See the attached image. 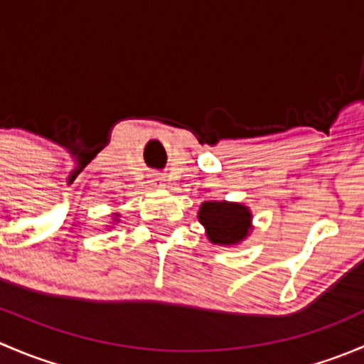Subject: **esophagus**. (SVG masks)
<instances>
[{"instance_id":"esophagus-1","label":"esophagus","mask_w":364,"mask_h":364,"mask_svg":"<svg viewBox=\"0 0 364 364\" xmlns=\"http://www.w3.org/2000/svg\"><path fill=\"white\" fill-rule=\"evenodd\" d=\"M153 185H155V186H165V179L161 178V176H155V178H153Z\"/></svg>"}]
</instances>
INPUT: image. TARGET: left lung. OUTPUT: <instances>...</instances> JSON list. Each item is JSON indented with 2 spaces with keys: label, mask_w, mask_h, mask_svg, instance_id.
<instances>
[{
  "label": "left lung",
  "mask_w": 364,
  "mask_h": 364,
  "mask_svg": "<svg viewBox=\"0 0 364 364\" xmlns=\"http://www.w3.org/2000/svg\"><path fill=\"white\" fill-rule=\"evenodd\" d=\"M199 222L213 245L229 247L237 245L252 230V213L247 205L225 200H208L200 204Z\"/></svg>",
  "instance_id": "1"
}]
</instances>
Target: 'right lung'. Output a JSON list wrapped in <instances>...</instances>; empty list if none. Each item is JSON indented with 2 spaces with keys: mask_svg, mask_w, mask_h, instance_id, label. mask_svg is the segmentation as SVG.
<instances>
[{
  "mask_svg": "<svg viewBox=\"0 0 364 364\" xmlns=\"http://www.w3.org/2000/svg\"><path fill=\"white\" fill-rule=\"evenodd\" d=\"M116 222H117V220H116Z\"/></svg>",
  "mask_w": 364,
  "mask_h": 364,
  "instance_id": "obj_1",
  "label": "right lung"
}]
</instances>
